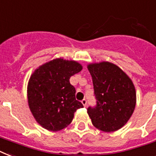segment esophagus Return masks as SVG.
I'll return each mask as SVG.
<instances>
[{
  "label": "esophagus",
  "mask_w": 156,
  "mask_h": 156,
  "mask_svg": "<svg viewBox=\"0 0 156 156\" xmlns=\"http://www.w3.org/2000/svg\"><path fill=\"white\" fill-rule=\"evenodd\" d=\"M82 104H83V106L86 107L87 106V100H86V99H83V100H82Z\"/></svg>",
  "instance_id": "34e87169"
}]
</instances>
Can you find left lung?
I'll return each mask as SVG.
<instances>
[{
	"label": "left lung",
	"instance_id": "left-lung-1",
	"mask_svg": "<svg viewBox=\"0 0 156 156\" xmlns=\"http://www.w3.org/2000/svg\"><path fill=\"white\" fill-rule=\"evenodd\" d=\"M96 106L89 107L87 113L93 126L104 132L123 127L132 116L136 105V90L128 75L108 61L89 64Z\"/></svg>",
	"mask_w": 156,
	"mask_h": 156
}]
</instances>
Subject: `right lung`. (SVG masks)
Here are the masks:
<instances>
[{
	"label": "right lung",
	"mask_w": 156,
	"mask_h": 156,
	"mask_svg": "<svg viewBox=\"0 0 156 156\" xmlns=\"http://www.w3.org/2000/svg\"><path fill=\"white\" fill-rule=\"evenodd\" d=\"M83 69L75 61L56 58L40 66L27 85L29 108L35 121L49 131H59L71 123L74 112L83 108L75 99L71 76Z\"/></svg>",
	"instance_id": "add662e5"
}]
</instances>
